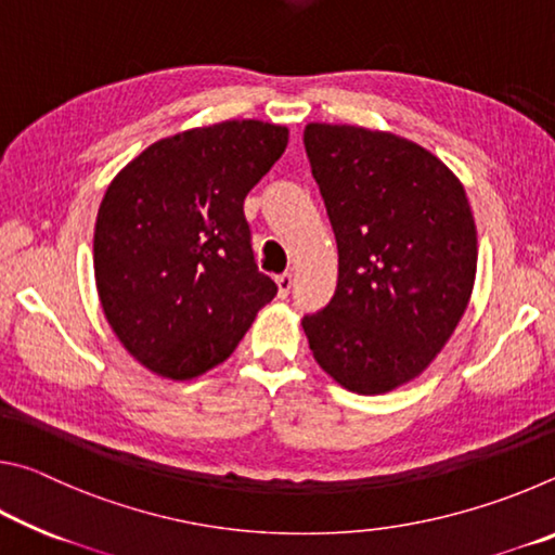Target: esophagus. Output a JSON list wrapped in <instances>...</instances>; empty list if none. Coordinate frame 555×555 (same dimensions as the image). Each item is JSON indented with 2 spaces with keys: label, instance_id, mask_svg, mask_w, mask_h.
<instances>
[{
  "label": "esophagus",
  "instance_id": "1",
  "mask_svg": "<svg viewBox=\"0 0 555 555\" xmlns=\"http://www.w3.org/2000/svg\"><path fill=\"white\" fill-rule=\"evenodd\" d=\"M276 286H279V298H286L291 294V286H294V274L276 276Z\"/></svg>",
  "mask_w": 555,
  "mask_h": 555
}]
</instances>
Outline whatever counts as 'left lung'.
<instances>
[{
	"label": "left lung",
	"mask_w": 555,
	"mask_h": 555,
	"mask_svg": "<svg viewBox=\"0 0 555 555\" xmlns=\"http://www.w3.org/2000/svg\"><path fill=\"white\" fill-rule=\"evenodd\" d=\"M304 144L337 240V288L300 325L340 387L387 393L436 360L473 294L465 188L391 131L311 121Z\"/></svg>",
	"instance_id": "8db88e82"
}]
</instances>
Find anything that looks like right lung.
<instances>
[{
  "instance_id": "add662e5",
  "label": "right lung",
  "mask_w": 555,
  "mask_h": 555,
  "mask_svg": "<svg viewBox=\"0 0 555 555\" xmlns=\"http://www.w3.org/2000/svg\"><path fill=\"white\" fill-rule=\"evenodd\" d=\"M286 144V127L230 119L162 139L109 183L95 284L109 327L146 370L201 377L276 296L257 269L244 198Z\"/></svg>"
}]
</instances>
